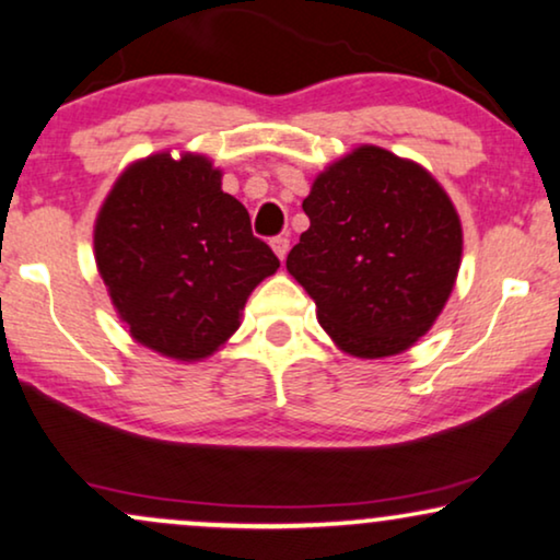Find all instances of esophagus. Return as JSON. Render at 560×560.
I'll return each instance as SVG.
<instances>
[{
    "instance_id": "esophagus-1",
    "label": "esophagus",
    "mask_w": 560,
    "mask_h": 560,
    "mask_svg": "<svg viewBox=\"0 0 560 560\" xmlns=\"http://www.w3.org/2000/svg\"><path fill=\"white\" fill-rule=\"evenodd\" d=\"M271 248H273L276 256H279V260H284L287 253H289V237L287 235H276L271 241Z\"/></svg>"
}]
</instances>
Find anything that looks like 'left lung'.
Listing matches in <instances>:
<instances>
[{"mask_svg": "<svg viewBox=\"0 0 560 560\" xmlns=\"http://www.w3.org/2000/svg\"><path fill=\"white\" fill-rule=\"evenodd\" d=\"M310 230L287 271L342 353L389 358L435 325L456 287L464 228L420 163L358 145L319 171L302 202Z\"/></svg>", "mask_w": 560, "mask_h": 560, "instance_id": "1", "label": "left lung"}]
</instances>
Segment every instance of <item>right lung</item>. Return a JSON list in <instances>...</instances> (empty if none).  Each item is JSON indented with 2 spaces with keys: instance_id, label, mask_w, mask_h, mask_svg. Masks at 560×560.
Returning a JSON list of instances; mask_svg holds the SVG:
<instances>
[{
  "instance_id": "right-lung-1",
  "label": "right lung",
  "mask_w": 560,
  "mask_h": 560,
  "mask_svg": "<svg viewBox=\"0 0 560 560\" xmlns=\"http://www.w3.org/2000/svg\"><path fill=\"white\" fill-rule=\"evenodd\" d=\"M94 260L130 338L171 361L210 358L279 258L202 153H153L112 184L94 222Z\"/></svg>"
}]
</instances>
